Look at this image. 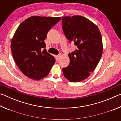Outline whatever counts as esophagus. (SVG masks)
Returning a JSON list of instances; mask_svg holds the SVG:
<instances>
[{
  "mask_svg": "<svg viewBox=\"0 0 121 121\" xmlns=\"http://www.w3.org/2000/svg\"><path fill=\"white\" fill-rule=\"evenodd\" d=\"M60 56H61V54L57 55V56H56V59H59V58H60Z\"/></svg>",
  "mask_w": 121,
  "mask_h": 121,
  "instance_id": "1",
  "label": "esophagus"
}]
</instances>
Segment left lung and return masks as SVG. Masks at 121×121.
<instances>
[{
  "label": "left lung",
  "mask_w": 121,
  "mask_h": 121,
  "mask_svg": "<svg viewBox=\"0 0 121 121\" xmlns=\"http://www.w3.org/2000/svg\"><path fill=\"white\" fill-rule=\"evenodd\" d=\"M62 23L65 37L77 48L68 54L70 63L62 69L63 75L71 82H79L90 76L101 58V34L96 24L82 16H63Z\"/></svg>",
  "instance_id": "left-lung-1"
}]
</instances>
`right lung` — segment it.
<instances>
[{
    "label": "right lung",
    "mask_w": 121,
    "mask_h": 121,
    "mask_svg": "<svg viewBox=\"0 0 121 121\" xmlns=\"http://www.w3.org/2000/svg\"><path fill=\"white\" fill-rule=\"evenodd\" d=\"M60 20L61 17L32 16L16 29L11 40L13 57L20 70L30 78L38 81L47 76L56 62L47 52L44 40Z\"/></svg>",
    "instance_id": "1"
}]
</instances>
